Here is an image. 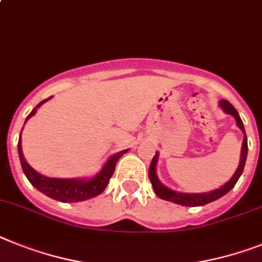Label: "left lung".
Here are the masks:
<instances>
[{"label":"left lung","instance_id":"1","mask_svg":"<svg viewBox=\"0 0 262 262\" xmlns=\"http://www.w3.org/2000/svg\"><path fill=\"white\" fill-rule=\"evenodd\" d=\"M220 106L223 107L226 113L232 114L233 117L236 118L237 126H238L244 133L241 160H239V165H238V168H237L236 173L233 174L232 179L226 182L225 185H223L220 189H216V190H213V192H209V193L174 192V190H170V189H168L166 186L162 185L161 182H160V180L157 179V174H156V164H157L158 155L156 153L155 157H153V160H151V162H150V168H149V180H150L151 185H153V189H155L156 194H157L160 199L166 200V201H172V202H174V204H180V205H184V206H202V205H205V204H209V202H212V201H216V200H219L220 197L225 195L226 193L229 192L230 189L233 188V186L236 185V182L238 181L239 176L243 174L244 166H245V161H247V155H248L247 135H245V129H244L243 121H241L238 113H237V111L234 109V106L230 104L229 101L221 100L220 101Z\"/></svg>","mask_w":262,"mask_h":262}]
</instances>
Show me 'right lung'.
I'll return each instance as SVG.
<instances>
[{
  "label": "right lung",
  "mask_w": 262,
  "mask_h": 262,
  "mask_svg": "<svg viewBox=\"0 0 262 262\" xmlns=\"http://www.w3.org/2000/svg\"><path fill=\"white\" fill-rule=\"evenodd\" d=\"M49 98L41 101V102H39V104L37 105L32 112H30V114L26 117V120H29L33 114H36L37 107L41 106V105H42L45 101L49 100ZM126 151L127 149L126 150L120 151V153H117V155L112 156V157L107 160L106 164L104 165L102 170H101L96 177H93V179H90V180L49 179V177H45V176L37 173L36 170H34V169H33L32 166L25 161V158H24V155H23V149H21V138L18 140L19 161H21V166H23L24 173H25V176L30 181V184H32L36 189H38L39 192L48 195V197L61 202L85 201V200H89L92 199V197H96V195L101 194V193L105 190V188H106L107 182H109L111 177L113 176L118 158L124 155V153H126Z\"/></svg>",
  "instance_id": "right-lung-1"
}]
</instances>
